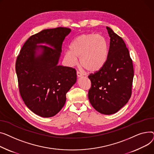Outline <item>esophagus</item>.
Segmentation results:
<instances>
[{"mask_svg": "<svg viewBox=\"0 0 154 154\" xmlns=\"http://www.w3.org/2000/svg\"><path fill=\"white\" fill-rule=\"evenodd\" d=\"M76 75H77V77L78 78H81V77H82V76H83V75L81 74L80 72H79V71L76 72Z\"/></svg>", "mask_w": 154, "mask_h": 154, "instance_id": "obj_1", "label": "esophagus"}]
</instances>
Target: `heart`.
Instances as JSON below:
<instances>
[{"mask_svg": "<svg viewBox=\"0 0 154 154\" xmlns=\"http://www.w3.org/2000/svg\"><path fill=\"white\" fill-rule=\"evenodd\" d=\"M109 56V45L104 36L84 33L75 38L69 45V50L64 53V60L70 66H75L79 57L80 65L90 73L101 69Z\"/></svg>", "mask_w": 154, "mask_h": 154, "instance_id": "obj_1", "label": "heart"}]
</instances>
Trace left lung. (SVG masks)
Masks as SVG:
<instances>
[{"label": "left lung", "mask_w": 154, "mask_h": 154, "mask_svg": "<svg viewBox=\"0 0 154 154\" xmlns=\"http://www.w3.org/2000/svg\"><path fill=\"white\" fill-rule=\"evenodd\" d=\"M110 37L109 56L104 66L88 78L91 87L88 98L94 109L110 115L119 111L129 101L134 78L132 61L121 37L106 26Z\"/></svg>", "instance_id": "1"}]
</instances>
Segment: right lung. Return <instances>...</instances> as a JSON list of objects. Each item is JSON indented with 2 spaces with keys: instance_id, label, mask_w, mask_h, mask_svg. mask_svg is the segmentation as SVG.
I'll return each instance as SVG.
<instances>
[{
  "instance_id": "right-lung-1",
  "label": "right lung",
  "mask_w": 154,
  "mask_h": 154,
  "mask_svg": "<svg viewBox=\"0 0 154 154\" xmlns=\"http://www.w3.org/2000/svg\"><path fill=\"white\" fill-rule=\"evenodd\" d=\"M71 31L65 27L43 30L26 41L17 57L15 69L21 97L29 109L41 117L58 113L76 81L75 69L58 65L63 42Z\"/></svg>"
}]
</instances>
